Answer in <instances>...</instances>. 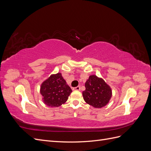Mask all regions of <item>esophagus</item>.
I'll use <instances>...</instances> for the list:
<instances>
[{"label":"esophagus","instance_id":"1","mask_svg":"<svg viewBox=\"0 0 151 151\" xmlns=\"http://www.w3.org/2000/svg\"><path fill=\"white\" fill-rule=\"evenodd\" d=\"M74 91H80L81 90V86H77L76 88H74L72 89Z\"/></svg>","mask_w":151,"mask_h":151}]
</instances>
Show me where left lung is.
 I'll list each match as a JSON object with an SVG mask.
<instances>
[{"label": "left lung", "instance_id": "left-lung-1", "mask_svg": "<svg viewBox=\"0 0 151 151\" xmlns=\"http://www.w3.org/2000/svg\"><path fill=\"white\" fill-rule=\"evenodd\" d=\"M83 92L84 101L91 106L100 108L106 106L111 97V89L101 78L94 75L89 76Z\"/></svg>", "mask_w": 151, "mask_h": 151}]
</instances>
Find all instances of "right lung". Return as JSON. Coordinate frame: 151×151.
<instances>
[{"instance_id": "1", "label": "right lung", "mask_w": 151, "mask_h": 151, "mask_svg": "<svg viewBox=\"0 0 151 151\" xmlns=\"http://www.w3.org/2000/svg\"><path fill=\"white\" fill-rule=\"evenodd\" d=\"M71 92V88L66 84L60 73L52 75L44 81L40 89L43 102L51 107H58L65 103Z\"/></svg>"}]
</instances>
